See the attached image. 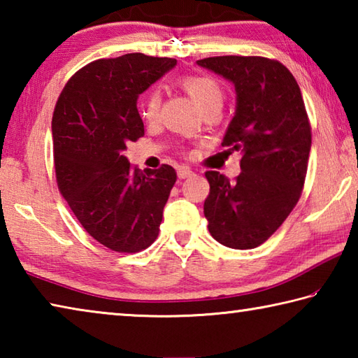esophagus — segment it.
I'll list each match as a JSON object with an SVG mask.
<instances>
[{"label":"esophagus","instance_id":"1","mask_svg":"<svg viewBox=\"0 0 358 358\" xmlns=\"http://www.w3.org/2000/svg\"><path fill=\"white\" fill-rule=\"evenodd\" d=\"M192 175H194V172L191 171L189 167H180L178 169V178H181V180L189 178V177H192Z\"/></svg>","mask_w":358,"mask_h":358}]
</instances>
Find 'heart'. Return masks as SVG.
Segmentation results:
<instances>
[{"mask_svg": "<svg viewBox=\"0 0 358 358\" xmlns=\"http://www.w3.org/2000/svg\"><path fill=\"white\" fill-rule=\"evenodd\" d=\"M180 85L185 92L191 96L197 107L203 108L211 106H221L224 101V90L216 78L210 76L187 74L180 78ZM161 107V93L157 90H151L143 102L142 115L147 120H155Z\"/></svg>", "mask_w": 358, "mask_h": 358, "instance_id": "1", "label": "heart"}]
</instances>
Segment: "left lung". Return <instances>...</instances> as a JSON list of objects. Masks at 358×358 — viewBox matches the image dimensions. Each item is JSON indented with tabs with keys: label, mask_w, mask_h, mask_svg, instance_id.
<instances>
[{
	"label": "left lung",
	"mask_w": 358,
	"mask_h": 358,
	"mask_svg": "<svg viewBox=\"0 0 358 358\" xmlns=\"http://www.w3.org/2000/svg\"><path fill=\"white\" fill-rule=\"evenodd\" d=\"M234 83L237 108L222 147L240 151L235 181L205 172L203 215L216 241L234 250L262 245L286 221L305 185L311 124L295 77L264 57H211L197 62Z\"/></svg>",
	"instance_id": "obj_1"
}]
</instances>
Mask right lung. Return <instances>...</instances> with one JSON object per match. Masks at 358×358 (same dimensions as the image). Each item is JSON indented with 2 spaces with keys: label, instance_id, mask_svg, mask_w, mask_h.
I'll use <instances>...</instances> for the list:
<instances>
[{
  "label": "right lung",
  "instance_id": "obj_1",
  "mask_svg": "<svg viewBox=\"0 0 358 358\" xmlns=\"http://www.w3.org/2000/svg\"><path fill=\"white\" fill-rule=\"evenodd\" d=\"M177 64L143 53L98 59L64 85L52 118L57 183L82 227L117 252L153 243L177 181L162 164L142 173L123 156L143 137L137 98Z\"/></svg>",
  "mask_w": 358,
  "mask_h": 358
}]
</instances>
